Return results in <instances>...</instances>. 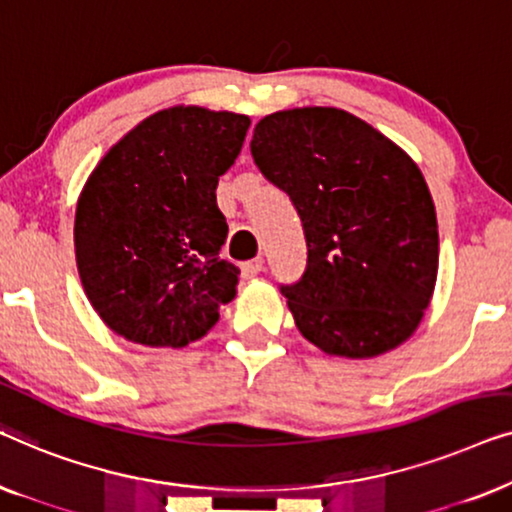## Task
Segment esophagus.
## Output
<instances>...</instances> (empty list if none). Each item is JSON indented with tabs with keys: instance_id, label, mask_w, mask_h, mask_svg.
Returning a JSON list of instances; mask_svg holds the SVG:
<instances>
[{
	"instance_id": "1",
	"label": "esophagus",
	"mask_w": 512,
	"mask_h": 512,
	"mask_svg": "<svg viewBox=\"0 0 512 512\" xmlns=\"http://www.w3.org/2000/svg\"><path fill=\"white\" fill-rule=\"evenodd\" d=\"M261 270H263V258H254V261H244L240 265V272H242L244 279L256 277Z\"/></svg>"
}]
</instances>
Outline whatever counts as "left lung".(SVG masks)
I'll list each match as a JSON object with an SVG mask.
<instances>
[{
	"label": "left lung",
	"mask_w": 512,
	"mask_h": 512,
	"mask_svg": "<svg viewBox=\"0 0 512 512\" xmlns=\"http://www.w3.org/2000/svg\"><path fill=\"white\" fill-rule=\"evenodd\" d=\"M251 156L303 221L305 272L282 286L303 338L345 359L408 340L438 275L436 207L415 160L335 107L261 118Z\"/></svg>",
	"instance_id": "left-lung-1"
}]
</instances>
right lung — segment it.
Returning <instances> with one entry per match:
<instances>
[{
  "label": "right lung",
  "mask_w": 512,
  "mask_h": 512,
  "mask_svg": "<svg viewBox=\"0 0 512 512\" xmlns=\"http://www.w3.org/2000/svg\"><path fill=\"white\" fill-rule=\"evenodd\" d=\"M249 125L233 111H156L88 177L74 219L76 268L90 305L121 338L186 347L235 298L240 270L219 256L228 223L216 186Z\"/></svg>",
  "instance_id": "obj_1"
}]
</instances>
